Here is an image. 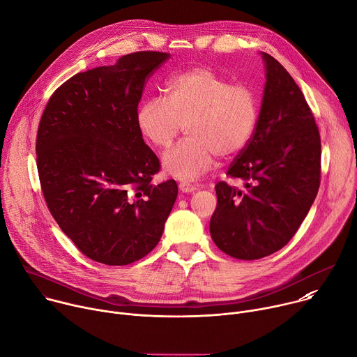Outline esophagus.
Returning a JSON list of instances; mask_svg holds the SVG:
<instances>
[{
    "mask_svg": "<svg viewBox=\"0 0 357 357\" xmlns=\"http://www.w3.org/2000/svg\"><path fill=\"white\" fill-rule=\"evenodd\" d=\"M197 189V185L195 183H189V182H179V190L183 193H189Z\"/></svg>",
    "mask_w": 357,
    "mask_h": 357,
    "instance_id": "1",
    "label": "esophagus"
}]
</instances>
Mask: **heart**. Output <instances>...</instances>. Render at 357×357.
I'll return each instance as SVG.
<instances>
[{
  "instance_id": "b5f03b06",
  "label": "heart",
  "mask_w": 357,
  "mask_h": 357,
  "mask_svg": "<svg viewBox=\"0 0 357 357\" xmlns=\"http://www.w3.org/2000/svg\"><path fill=\"white\" fill-rule=\"evenodd\" d=\"M257 121V91L208 66L176 73L167 84V98L149 97L135 113L139 134L158 149L169 148L186 126L188 138L162 157L164 171L182 181L208 172L216 155L240 152Z\"/></svg>"
}]
</instances>
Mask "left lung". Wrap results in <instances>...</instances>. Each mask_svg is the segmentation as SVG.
Here are the masks:
<instances>
[{
    "instance_id": "8db88e82",
    "label": "left lung",
    "mask_w": 357,
    "mask_h": 357,
    "mask_svg": "<svg viewBox=\"0 0 357 357\" xmlns=\"http://www.w3.org/2000/svg\"><path fill=\"white\" fill-rule=\"evenodd\" d=\"M254 134L227 169L238 189L216 183L211 236L227 256L259 260L282 248L308 215L321 185V135L303 93L268 54Z\"/></svg>"
}]
</instances>
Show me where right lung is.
Instances as JSON below:
<instances>
[{
    "label": "right lung",
    "mask_w": 357,
    "mask_h": 357,
    "mask_svg": "<svg viewBox=\"0 0 357 357\" xmlns=\"http://www.w3.org/2000/svg\"><path fill=\"white\" fill-rule=\"evenodd\" d=\"M168 54L142 50L66 80L50 96L36 135V167L50 215L90 260L127 266L158 244L178 195L152 183L161 164L135 113Z\"/></svg>",
    "instance_id": "1"
}]
</instances>
